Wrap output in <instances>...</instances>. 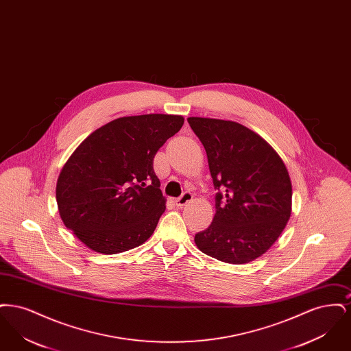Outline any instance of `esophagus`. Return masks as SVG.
Wrapping results in <instances>:
<instances>
[{"label": "esophagus", "mask_w": 351, "mask_h": 351, "mask_svg": "<svg viewBox=\"0 0 351 351\" xmlns=\"http://www.w3.org/2000/svg\"><path fill=\"white\" fill-rule=\"evenodd\" d=\"M192 200H193L192 193H189V192H184L183 195L176 200V205H178L179 208H183V206H185L188 202H191Z\"/></svg>", "instance_id": "34e87169"}]
</instances>
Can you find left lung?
Here are the masks:
<instances>
[{"mask_svg":"<svg viewBox=\"0 0 351 351\" xmlns=\"http://www.w3.org/2000/svg\"><path fill=\"white\" fill-rule=\"evenodd\" d=\"M206 151L216 189V215L195 235L204 254L243 265L278 241L292 212V184L283 159L265 138L225 119L189 117Z\"/></svg>","mask_w":351,"mask_h":351,"instance_id":"left-lung-1","label":"left lung"}]
</instances>
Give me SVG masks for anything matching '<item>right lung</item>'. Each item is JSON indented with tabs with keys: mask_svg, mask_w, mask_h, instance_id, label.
<instances>
[{
	"mask_svg": "<svg viewBox=\"0 0 351 351\" xmlns=\"http://www.w3.org/2000/svg\"><path fill=\"white\" fill-rule=\"evenodd\" d=\"M183 116L142 114L108 122L72 152L56 183L66 228L95 252L118 254L150 238L166 210L152 163Z\"/></svg>",
	"mask_w": 351,
	"mask_h": 351,
	"instance_id": "add662e5",
	"label": "right lung"
}]
</instances>
